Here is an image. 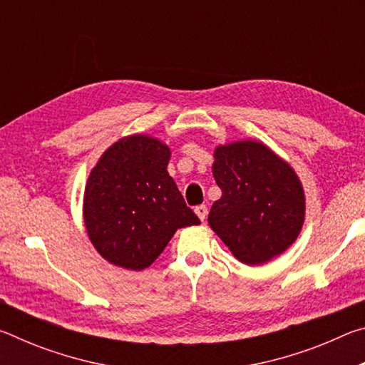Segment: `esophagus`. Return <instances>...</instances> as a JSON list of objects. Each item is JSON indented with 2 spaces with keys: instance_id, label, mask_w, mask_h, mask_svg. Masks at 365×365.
Returning a JSON list of instances; mask_svg holds the SVG:
<instances>
[{
  "instance_id": "esophagus-1",
  "label": "esophagus",
  "mask_w": 365,
  "mask_h": 365,
  "mask_svg": "<svg viewBox=\"0 0 365 365\" xmlns=\"http://www.w3.org/2000/svg\"><path fill=\"white\" fill-rule=\"evenodd\" d=\"M195 212H196L197 217H200V220H201V222H205L206 215H207V207H206L205 205H200V206H196V207H195Z\"/></svg>"
}]
</instances>
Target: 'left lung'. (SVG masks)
<instances>
[{
	"label": "left lung",
	"mask_w": 365,
	"mask_h": 365,
	"mask_svg": "<svg viewBox=\"0 0 365 365\" xmlns=\"http://www.w3.org/2000/svg\"><path fill=\"white\" fill-rule=\"evenodd\" d=\"M214 158L222 196L209 211V225L245 264L282 255L304 222V191L294 170L259 141L219 146Z\"/></svg>",
	"instance_id": "1"
}]
</instances>
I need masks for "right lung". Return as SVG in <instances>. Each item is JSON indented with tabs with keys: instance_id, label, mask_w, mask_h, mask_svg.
Segmentation results:
<instances>
[{
	"instance_id": "add662e5",
	"label": "right lung",
	"mask_w": 365,
	"mask_h": 365,
	"mask_svg": "<svg viewBox=\"0 0 365 365\" xmlns=\"http://www.w3.org/2000/svg\"><path fill=\"white\" fill-rule=\"evenodd\" d=\"M169 148L146 135L125 137L91 170L83 219L91 243L110 264L143 270L156 261L177 228L197 225L169 175Z\"/></svg>"
}]
</instances>
